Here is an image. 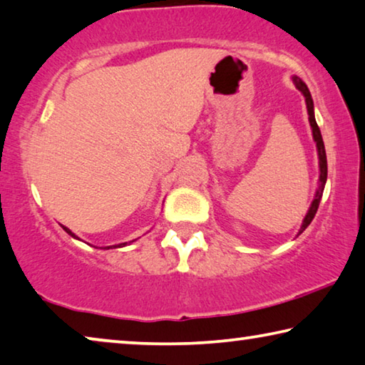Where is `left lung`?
<instances>
[{
  "mask_svg": "<svg viewBox=\"0 0 365 365\" xmlns=\"http://www.w3.org/2000/svg\"><path fill=\"white\" fill-rule=\"evenodd\" d=\"M292 81H294L295 88L299 89V91L304 94V98H305L307 110H308V122H310L312 135H313V140H315V143H317L318 166H319V178H318V187H317V192H315V199H313L310 209H308L307 215L304 218V222H302V227L299 230V233H297V237H299L300 233L305 232V228L310 225L312 220H313V217H315V214H317L319 200H322V195H323V190H324V184H327L328 165H327V151H324V143H323V138H322V132H319L318 124H317V120H315V109H313L312 94H310V91H308V86L305 85L304 81L300 80L299 76H292Z\"/></svg>",
  "mask_w": 365,
  "mask_h": 365,
  "instance_id": "1",
  "label": "left lung"
}]
</instances>
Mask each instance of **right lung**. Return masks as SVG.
Listing matches in <instances>:
<instances>
[{"instance_id": "add662e5", "label": "right lung", "mask_w": 365, "mask_h": 365, "mask_svg": "<svg viewBox=\"0 0 365 365\" xmlns=\"http://www.w3.org/2000/svg\"><path fill=\"white\" fill-rule=\"evenodd\" d=\"M61 228H63V230H65V232H66V233H68V235H70V237H73V238H76V240H80V238H78V237H76V235H75V233H73V232H71V230H70V228H66V227H63V225H61ZM133 241H135V240H132V241H128V243H133ZM128 243H120V245H114V246H108V248H103V250H109V248H122V246H125V245H128Z\"/></svg>"}]
</instances>
